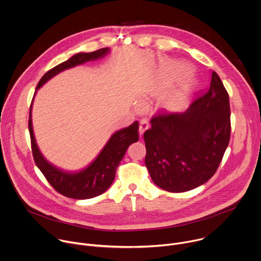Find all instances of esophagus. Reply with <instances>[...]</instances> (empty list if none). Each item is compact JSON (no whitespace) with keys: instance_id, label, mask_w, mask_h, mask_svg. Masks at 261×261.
Here are the masks:
<instances>
[{"instance_id":"34e87169","label":"esophagus","mask_w":261,"mask_h":261,"mask_svg":"<svg viewBox=\"0 0 261 261\" xmlns=\"http://www.w3.org/2000/svg\"><path fill=\"white\" fill-rule=\"evenodd\" d=\"M147 129H148V122H147V120L146 119L140 120V122H139V135L142 136L144 131L147 130Z\"/></svg>"}]
</instances>
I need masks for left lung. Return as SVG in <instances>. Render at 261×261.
<instances>
[{
  "instance_id": "obj_1",
  "label": "left lung",
  "mask_w": 261,
  "mask_h": 261,
  "mask_svg": "<svg viewBox=\"0 0 261 261\" xmlns=\"http://www.w3.org/2000/svg\"><path fill=\"white\" fill-rule=\"evenodd\" d=\"M143 134L145 166L154 185L184 193L208 181L223 158L230 137L228 93L212 71L210 87L196 94L186 112H163Z\"/></svg>"
}]
</instances>
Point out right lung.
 I'll list each match as a JSON object with an SVG mask.
<instances>
[{
	"instance_id": "obj_1",
	"label": "right lung",
	"mask_w": 261,
	"mask_h": 261,
	"mask_svg": "<svg viewBox=\"0 0 261 261\" xmlns=\"http://www.w3.org/2000/svg\"><path fill=\"white\" fill-rule=\"evenodd\" d=\"M109 52V48H102L90 53H77L73 55L66 61L48 70L40 80L37 86V90L41 88L47 81H49L57 73L63 71L64 69L73 67L87 61L102 58ZM37 91L35 92V95ZM33 101L30 108L29 119L32 150L36 165L41 170L48 182L56 192L71 199H91L103 194L112 186L116 176L117 168L125 155L127 148L130 144L138 141V122L135 121L129 127L114 133L97 158L88 167H86L80 172H65L50 164L43 156L36 143L32 123Z\"/></svg>"
}]
</instances>
